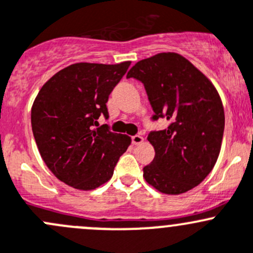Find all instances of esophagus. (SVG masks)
<instances>
[{"instance_id": "obj_1", "label": "esophagus", "mask_w": 253, "mask_h": 253, "mask_svg": "<svg viewBox=\"0 0 253 253\" xmlns=\"http://www.w3.org/2000/svg\"><path fill=\"white\" fill-rule=\"evenodd\" d=\"M131 141L134 145H141L144 142V137L140 136V135H135L131 137Z\"/></svg>"}]
</instances>
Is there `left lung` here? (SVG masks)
Here are the masks:
<instances>
[{
	"label": "left lung",
	"mask_w": 253,
	"mask_h": 253,
	"mask_svg": "<svg viewBox=\"0 0 253 253\" xmlns=\"http://www.w3.org/2000/svg\"><path fill=\"white\" fill-rule=\"evenodd\" d=\"M126 78L144 83L153 119L169 122L147 137L156 155L144 168L146 183L166 195L194 189L211 173L222 147L225 116L217 88L175 52L141 59Z\"/></svg>",
	"instance_id": "left-lung-1"
}]
</instances>
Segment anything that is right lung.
<instances>
[{
  "instance_id": "1",
  "label": "right lung",
  "mask_w": 253,
  "mask_h": 253,
  "mask_svg": "<svg viewBox=\"0 0 253 253\" xmlns=\"http://www.w3.org/2000/svg\"><path fill=\"white\" fill-rule=\"evenodd\" d=\"M130 61L118 64H70L42 85L31 107L39 152L57 179L77 190H93L113 175L131 137L98 126L108 116V96Z\"/></svg>"
}]
</instances>
